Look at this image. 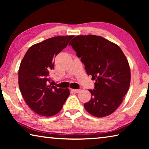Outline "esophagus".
Returning a JSON list of instances; mask_svg holds the SVG:
<instances>
[{
	"instance_id": "obj_1",
	"label": "esophagus",
	"mask_w": 149,
	"mask_h": 149,
	"mask_svg": "<svg viewBox=\"0 0 149 149\" xmlns=\"http://www.w3.org/2000/svg\"><path fill=\"white\" fill-rule=\"evenodd\" d=\"M72 91L75 93H77L80 91V89H72Z\"/></svg>"
}]
</instances>
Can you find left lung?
<instances>
[{
	"label": "left lung",
	"instance_id": "obj_1",
	"mask_svg": "<svg viewBox=\"0 0 149 149\" xmlns=\"http://www.w3.org/2000/svg\"><path fill=\"white\" fill-rule=\"evenodd\" d=\"M71 45L85 65L88 75L95 80L91 99L84 104L88 112L102 118L119 107L130 88L129 63L120 47L100 36L78 35Z\"/></svg>",
	"mask_w": 149,
	"mask_h": 149
}]
</instances>
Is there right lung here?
Here are the masks:
<instances>
[{"instance_id": "right-lung-1", "label": "right lung", "mask_w": 149, "mask_h": 149, "mask_svg": "<svg viewBox=\"0 0 149 149\" xmlns=\"http://www.w3.org/2000/svg\"><path fill=\"white\" fill-rule=\"evenodd\" d=\"M73 37H54L32 45L22 60L19 90L26 104L37 114L49 117L58 114L70 95L68 89H57L49 84V72L54 68L55 56Z\"/></svg>"}]
</instances>
